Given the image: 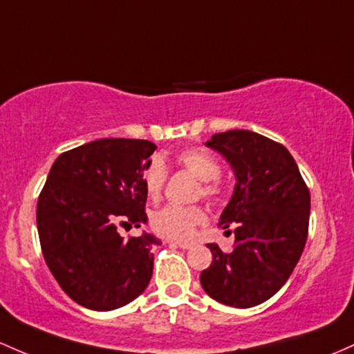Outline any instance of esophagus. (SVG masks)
<instances>
[{"instance_id":"34e87169","label":"esophagus","mask_w":354,"mask_h":354,"mask_svg":"<svg viewBox=\"0 0 354 354\" xmlns=\"http://www.w3.org/2000/svg\"><path fill=\"white\" fill-rule=\"evenodd\" d=\"M171 245H176V247H180V248H192L193 247V243L192 242H169Z\"/></svg>"}]
</instances>
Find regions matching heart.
<instances>
[{"label": "heart", "mask_w": 354, "mask_h": 354, "mask_svg": "<svg viewBox=\"0 0 354 354\" xmlns=\"http://www.w3.org/2000/svg\"><path fill=\"white\" fill-rule=\"evenodd\" d=\"M176 162L181 165L186 171L196 176L201 181L198 188V195L207 198L208 201H220L223 196V185L218 180L220 162L212 153L201 147H188L176 154ZM168 171L162 165L161 159H153L146 166L142 173V183H145L146 193L151 200H159L165 189ZM207 221V213L198 205L193 207H178V205H168V207L158 209L151 216V228L154 234L165 239L186 240L193 235L196 227Z\"/></svg>", "instance_id": "b5f03b06"}]
</instances>
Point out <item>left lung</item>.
I'll use <instances>...</instances> for the list:
<instances>
[{"mask_svg":"<svg viewBox=\"0 0 354 354\" xmlns=\"http://www.w3.org/2000/svg\"><path fill=\"white\" fill-rule=\"evenodd\" d=\"M208 147L227 158L236 185L220 216L235 245L208 243L212 266L200 275L205 292L232 308H254L286 284L304 250L310 195L289 151L252 131L215 134Z\"/></svg>","mask_w":354,"mask_h":354,"instance_id":"obj_1","label":"left lung"}]
</instances>
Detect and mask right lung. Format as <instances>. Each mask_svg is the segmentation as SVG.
<instances>
[{"label": "right lung", "instance_id": "obj_1", "mask_svg": "<svg viewBox=\"0 0 354 354\" xmlns=\"http://www.w3.org/2000/svg\"><path fill=\"white\" fill-rule=\"evenodd\" d=\"M156 145L99 139L55 159L38 196L41 254L64 292L92 310H112L141 296L153 275V235L119 228L147 220L142 173Z\"/></svg>", "mask_w": 354, "mask_h": 354}]
</instances>
